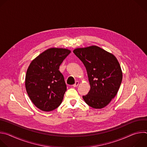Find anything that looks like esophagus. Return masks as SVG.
I'll return each mask as SVG.
<instances>
[{"mask_svg": "<svg viewBox=\"0 0 147 147\" xmlns=\"http://www.w3.org/2000/svg\"><path fill=\"white\" fill-rule=\"evenodd\" d=\"M78 84H79V82H78V81H76L74 84L73 85V86L74 87H77V86H78Z\"/></svg>", "mask_w": 147, "mask_h": 147, "instance_id": "esophagus-1", "label": "esophagus"}]
</instances>
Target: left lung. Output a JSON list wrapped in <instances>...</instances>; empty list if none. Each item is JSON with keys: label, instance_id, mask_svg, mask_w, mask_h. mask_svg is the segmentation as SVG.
Instances as JSON below:
<instances>
[{"label": "left lung", "instance_id": "1", "mask_svg": "<svg viewBox=\"0 0 147 147\" xmlns=\"http://www.w3.org/2000/svg\"><path fill=\"white\" fill-rule=\"evenodd\" d=\"M73 52L84 65L90 84V90L82 96L83 99L93 108H103L115 97L122 81L117 59L112 53L95 45L76 48Z\"/></svg>", "mask_w": 147, "mask_h": 147}]
</instances>
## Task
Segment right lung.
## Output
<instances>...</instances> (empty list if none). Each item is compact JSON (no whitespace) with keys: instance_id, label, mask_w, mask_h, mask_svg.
<instances>
[{"instance_id":"add662e5","label":"right lung","mask_w":147,"mask_h":147,"mask_svg":"<svg viewBox=\"0 0 147 147\" xmlns=\"http://www.w3.org/2000/svg\"><path fill=\"white\" fill-rule=\"evenodd\" d=\"M70 53L68 49L51 48L39 55L28 66L25 81L26 91L40 110L52 111L61 104L67 87L59 69Z\"/></svg>"}]
</instances>
